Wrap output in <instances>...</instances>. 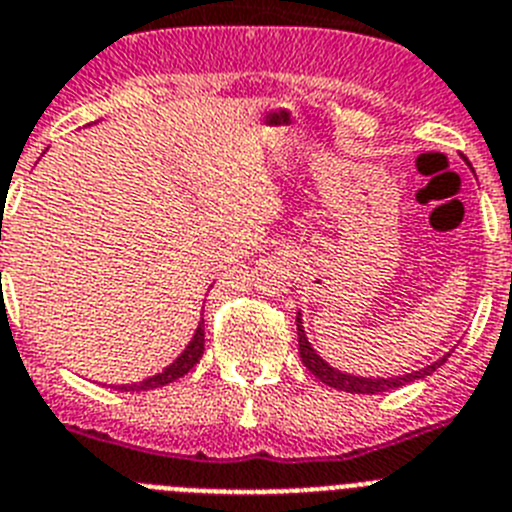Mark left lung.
Listing matches in <instances>:
<instances>
[{
	"mask_svg": "<svg viewBox=\"0 0 512 512\" xmlns=\"http://www.w3.org/2000/svg\"><path fill=\"white\" fill-rule=\"evenodd\" d=\"M298 352H301L303 365L308 367L311 375L319 377L321 382H326L329 388L336 390H344V393H362V395H375V393H385V390H393L400 388V385H408V382L418 380V377H426L436 370L439 365H444L446 359H439L434 365L423 367V370L416 372H408V375H400V377H382V380H372V377H354V375H344V372L334 370L331 365H326L324 359L319 354L313 352L311 344H308L306 334H303V326H301V316H298Z\"/></svg>",
	"mask_w": 512,
	"mask_h": 512,
	"instance_id": "left-lung-1",
	"label": "left lung"
}]
</instances>
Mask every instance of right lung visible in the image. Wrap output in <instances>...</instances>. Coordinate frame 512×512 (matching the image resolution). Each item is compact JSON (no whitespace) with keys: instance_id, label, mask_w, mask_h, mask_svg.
<instances>
[{"instance_id":"right-lung-1","label":"right lung","mask_w":512,"mask_h":512,"mask_svg":"<svg viewBox=\"0 0 512 512\" xmlns=\"http://www.w3.org/2000/svg\"><path fill=\"white\" fill-rule=\"evenodd\" d=\"M201 354H204V321L199 324V329H196V334H193L191 344H188L186 349H183L181 357L173 362L170 367H165L160 375L150 377V380L145 382H137V385H119V390H132V393H140V390H153V388H163V385H168V382L178 380V377H183L186 372H191L193 367H196V362L201 359Z\"/></svg>"}]
</instances>
